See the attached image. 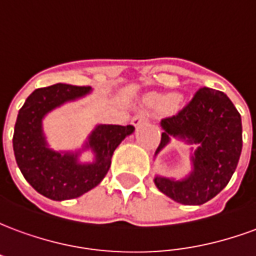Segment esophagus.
I'll return each mask as SVG.
<instances>
[{
	"label": "esophagus",
	"mask_w": 256,
	"mask_h": 256,
	"mask_svg": "<svg viewBox=\"0 0 256 256\" xmlns=\"http://www.w3.org/2000/svg\"><path fill=\"white\" fill-rule=\"evenodd\" d=\"M148 118H150V115H148L146 112H138V114L134 115L133 119H132V124L136 126V128H138L141 124H144V123L148 122Z\"/></svg>",
	"instance_id": "esophagus-1"
}]
</instances>
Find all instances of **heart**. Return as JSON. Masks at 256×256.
<instances>
[{"label":"heart","instance_id":"obj_1","mask_svg":"<svg viewBox=\"0 0 256 256\" xmlns=\"http://www.w3.org/2000/svg\"><path fill=\"white\" fill-rule=\"evenodd\" d=\"M180 101V96L178 94H166V96H160L156 102L158 106H160L162 108H172L176 106Z\"/></svg>","mask_w":256,"mask_h":256}]
</instances>
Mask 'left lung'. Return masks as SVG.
Segmentation results:
<instances>
[{
  "label": "left lung",
  "mask_w": 256,
  "mask_h": 256,
  "mask_svg": "<svg viewBox=\"0 0 256 256\" xmlns=\"http://www.w3.org/2000/svg\"><path fill=\"white\" fill-rule=\"evenodd\" d=\"M159 154L170 137L184 140L198 148L192 156L193 170L181 181L155 177V185L174 202L200 206L215 198L230 181L242 148V116L220 90L202 88L172 116L162 119Z\"/></svg>",
  "instance_id": "8db88e82"
}]
</instances>
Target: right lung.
<instances>
[{
	"label": "right lung",
	"mask_w": 256,
	"mask_h": 256,
	"mask_svg": "<svg viewBox=\"0 0 256 256\" xmlns=\"http://www.w3.org/2000/svg\"><path fill=\"white\" fill-rule=\"evenodd\" d=\"M90 86L56 84L34 90L20 108L14 133L16 163L36 192L52 200L82 196L97 186L111 166L114 150L134 132L132 124H98L89 136L84 150L90 148L94 162L82 164L76 154L49 150L42 132V119L64 102L76 100L90 92Z\"/></svg>",
	"instance_id": "1"
}]
</instances>
